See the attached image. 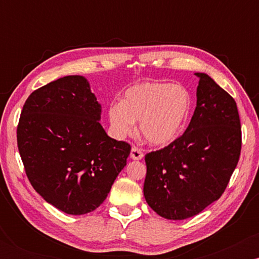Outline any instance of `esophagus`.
Segmentation results:
<instances>
[{
    "instance_id": "esophagus-1",
    "label": "esophagus",
    "mask_w": 259,
    "mask_h": 259,
    "mask_svg": "<svg viewBox=\"0 0 259 259\" xmlns=\"http://www.w3.org/2000/svg\"><path fill=\"white\" fill-rule=\"evenodd\" d=\"M142 157H144V153H142V151L140 150L139 147L133 146L132 152H130V158H133V159H135V160H139V159H142Z\"/></svg>"
}]
</instances>
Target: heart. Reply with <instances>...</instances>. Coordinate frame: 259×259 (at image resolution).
I'll return each mask as SVG.
<instances>
[{"mask_svg": "<svg viewBox=\"0 0 259 259\" xmlns=\"http://www.w3.org/2000/svg\"><path fill=\"white\" fill-rule=\"evenodd\" d=\"M192 108L190 92L181 85L145 82L127 89L121 102L108 108L109 124L117 138H125L140 121V132L150 144L163 146L179 138Z\"/></svg>", "mask_w": 259, "mask_h": 259, "instance_id": "obj_1", "label": "heart"}]
</instances>
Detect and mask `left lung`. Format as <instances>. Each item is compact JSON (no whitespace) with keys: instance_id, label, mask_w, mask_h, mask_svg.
<instances>
[{"instance_id":"left-lung-1","label":"left lung","mask_w":259,"mask_h":259,"mask_svg":"<svg viewBox=\"0 0 259 259\" xmlns=\"http://www.w3.org/2000/svg\"><path fill=\"white\" fill-rule=\"evenodd\" d=\"M200 78L197 103L185 133L147 153L144 195L157 214L183 221L201 213L227 189L241 152L236 102L210 76Z\"/></svg>"}]
</instances>
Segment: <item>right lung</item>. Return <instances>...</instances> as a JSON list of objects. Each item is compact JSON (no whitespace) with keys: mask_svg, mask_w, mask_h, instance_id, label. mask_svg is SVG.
I'll return each mask as SVG.
<instances>
[{"mask_svg":"<svg viewBox=\"0 0 259 259\" xmlns=\"http://www.w3.org/2000/svg\"><path fill=\"white\" fill-rule=\"evenodd\" d=\"M100 119L101 105L80 75L35 90L20 113L17 142L26 177L67 214L96 209L126 165L132 147L109 138Z\"/></svg>","mask_w":259,"mask_h":259,"instance_id":"add662e5","label":"right lung"}]
</instances>
